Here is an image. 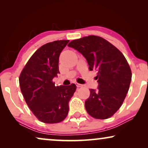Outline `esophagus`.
Masks as SVG:
<instances>
[{
  "label": "esophagus",
  "instance_id": "1",
  "mask_svg": "<svg viewBox=\"0 0 148 148\" xmlns=\"http://www.w3.org/2000/svg\"><path fill=\"white\" fill-rule=\"evenodd\" d=\"M76 86H77V88H82V87H83L84 86H83L82 84H76Z\"/></svg>",
  "mask_w": 148,
  "mask_h": 148
}]
</instances>
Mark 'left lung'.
I'll return each mask as SVG.
<instances>
[{
  "label": "left lung",
  "mask_w": 148,
  "mask_h": 148,
  "mask_svg": "<svg viewBox=\"0 0 148 148\" xmlns=\"http://www.w3.org/2000/svg\"><path fill=\"white\" fill-rule=\"evenodd\" d=\"M86 58L90 71H97L98 90L90 89L85 102L87 112L96 119L110 118L120 108L130 86L131 70L122 52L104 38L88 36L68 44Z\"/></svg>",
  "instance_id": "8db88e82"
}]
</instances>
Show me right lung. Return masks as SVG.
Masks as SVG:
<instances>
[{
	"mask_svg": "<svg viewBox=\"0 0 148 148\" xmlns=\"http://www.w3.org/2000/svg\"><path fill=\"white\" fill-rule=\"evenodd\" d=\"M69 40L49 42L34 52L19 75L22 94L33 114L42 123H58L66 118L76 85L55 86L58 58Z\"/></svg>",
	"mask_w": 148,
	"mask_h": 148,
	"instance_id": "add662e5",
	"label": "right lung"
}]
</instances>
